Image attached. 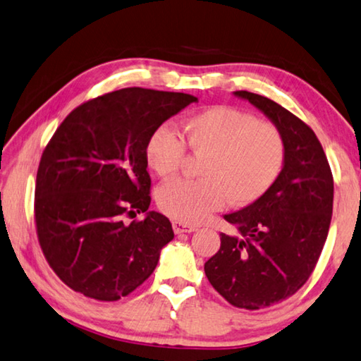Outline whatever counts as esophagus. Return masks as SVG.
<instances>
[{"instance_id":"esophagus-1","label":"esophagus","mask_w":361,"mask_h":361,"mask_svg":"<svg viewBox=\"0 0 361 361\" xmlns=\"http://www.w3.org/2000/svg\"><path fill=\"white\" fill-rule=\"evenodd\" d=\"M197 228L194 225H190V223H183V221H173V231L176 234H181V233H192L196 231Z\"/></svg>"}]
</instances>
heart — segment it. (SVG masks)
<instances>
[{"label":"heart","mask_w":361,"mask_h":361,"mask_svg":"<svg viewBox=\"0 0 361 361\" xmlns=\"http://www.w3.org/2000/svg\"><path fill=\"white\" fill-rule=\"evenodd\" d=\"M183 133L190 149L205 157L202 180L176 178L157 190L159 209L175 220L197 223L228 202L234 207L252 204L281 171V131L247 112L210 107L188 118ZM185 152V141L169 127L157 128L146 145L147 165L159 176L178 170Z\"/></svg>","instance_id":"obj_1"}]
</instances>
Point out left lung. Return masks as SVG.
<instances>
[{
    "label": "left lung",
    "mask_w": 361,
    "mask_h": 361,
    "mask_svg": "<svg viewBox=\"0 0 361 361\" xmlns=\"http://www.w3.org/2000/svg\"><path fill=\"white\" fill-rule=\"evenodd\" d=\"M283 135L278 178L247 207L225 215L236 234H220V249L204 271L216 293L247 310L295 294L310 278L328 238L334 181L322 145L307 123L265 96L234 91Z\"/></svg>",
    "instance_id": "left-lung-1"
}]
</instances>
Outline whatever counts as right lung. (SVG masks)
<instances>
[{"instance_id":"add662e5","label":"right lung","mask_w":361,"mask_h":361,"mask_svg":"<svg viewBox=\"0 0 361 361\" xmlns=\"http://www.w3.org/2000/svg\"><path fill=\"white\" fill-rule=\"evenodd\" d=\"M196 101L146 88L112 91L73 109L44 147L35 186L38 241L75 293L118 300L157 267L175 234L167 216L147 212L146 145L165 120ZM140 211L145 221H123Z\"/></svg>"}]
</instances>
